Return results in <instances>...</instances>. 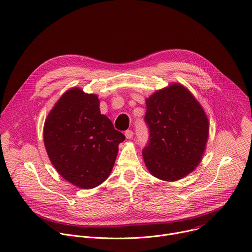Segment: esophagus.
<instances>
[{
	"label": "esophagus",
	"mask_w": 252,
	"mask_h": 252,
	"mask_svg": "<svg viewBox=\"0 0 252 252\" xmlns=\"http://www.w3.org/2000/svg\"><path fill=\"white\" fill-rule=\"evenodd\" d=\"M125 134H126V139L130 140V139H132V136H133V131L130 130V129H128V130L126 131Z\"/></svg>",
	"instance_id": "obj_1"
}]
</instances>
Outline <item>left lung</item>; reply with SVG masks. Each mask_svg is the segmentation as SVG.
Wrapping results in <instances>:
<instances>
[{
    "label": "left lung",
    "instance_id": "1",
    "mask_svg": "<svg viewBox=\"0 0 252 252\" xmlns=\"http://www.w3.org/2000/svg\"><path fill=\"white\" fill-rule=\"evenodd\" d=\"M149 143L143 150L150 173L164 181L187 176L201 162L209 122L203 107L182 84H171L146 99Z\"/></svg>",
    "mask_w": 252,
    "mask_h": 252
}]
</instances>
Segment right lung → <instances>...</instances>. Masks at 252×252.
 <instances>
[{
	"label": "right lung",
	"instance_id": "1",
	"mask_svg": "<svg viewBox=\"0 0 252 252\" xmlns=\"http://www.w3.org/2000/svg\"><path fill=\"white\" fill-rule=\"evenodd\" d=\"M125 140L100 113L97 95L77 87L59 98L44 125V145L52 165L82 189L94 188L108 178Z\"/></svg>",
	"mask_w": 252,
	"mask_h": 252
}]
</instances>
